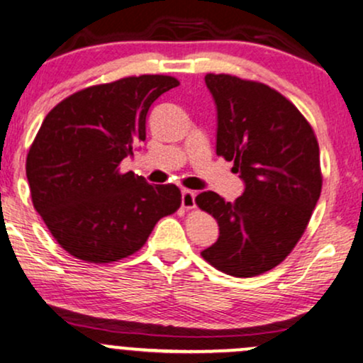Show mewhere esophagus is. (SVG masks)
Here are the masks:
<instances>
[{
    "label": "esophagus",
    "instance_id": "esophagus-1",
    "mask_svg": "<svg viewBox=\"0 0 363 363\" xmlns=\"http://www.w3.org/2000/svg\"><path fill=\"white\" fill-rule=\"evenodd\" d=\"M196 193L191 189H182L181 193V203H182V208H186V210H191V208L196 206Z\"/></svg>",
    "mask_w": 363,
    "mask_h": 363
}]
</instances>
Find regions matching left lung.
Returning <instances> with one entry per match:
<instances>
[{
  "instance_id": "obj_1",
  "label": "left lung",
  "mask_w": 363,
  "mask_h": 363,
  "mask_svg": "<svg viewBox=\"0 0 363 363\" xmlns=\"http://www.w3.org/2000/svg\"><path fill=\"white\" fill-rule=\"evenodd\" d=\"M205 82L216 106V155L234 162L245 187L234 203L213 191L196 196L220 227L201 256L232 277H256L280 264L309 223L323 187L319 145L272 86L213 73Z\"/></svg>"
}]
</instances>
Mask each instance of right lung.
I'll return each mask as SVG.
<instances>
[{
  "label": "right lung",
  "instance_id": "add662e5",
  "mask_svg": "<svg viewBox=\"0 0 363 363\" xmlns=\"http://www.w3.org/2000/svg\"><path fill=\"white\" fill-rule=\"evenodd\" d=\"M177 85L165 74L121 78L77 91L45 116L25 169L34 208L66 252L99 264L123 259L181 206L177 186L119 172L147 138L150 106Z\"/></svg>",
  "mask_w": 363,
  "mask_h": 363
}]
</instances>
